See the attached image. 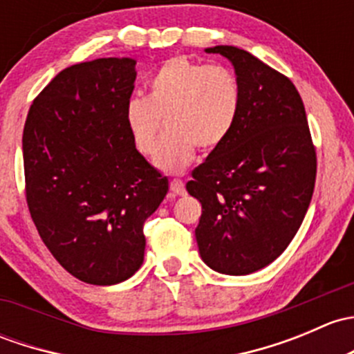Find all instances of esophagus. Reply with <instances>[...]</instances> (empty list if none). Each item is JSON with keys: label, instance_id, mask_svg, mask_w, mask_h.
<instances>
[{"label": "esophagus", "instance_id": "obj_1", "mask_svg": "<svg viewBox=\"0 0 354 354\" xmlns=\"http://www.w3.org/2000/svg\"><path fill=\"white\" fill-rule=\"evenodd\" d=\"M169 188H171V192L176 193V195H185V193H187V188H185V183H183V181H181V180H178V178H174V180L171 181Z\"/></svg>", "mask_w": 354, "mask_h": 354}]
</instances>
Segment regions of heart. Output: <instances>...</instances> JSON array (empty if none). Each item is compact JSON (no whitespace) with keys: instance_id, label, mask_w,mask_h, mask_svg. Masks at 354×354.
Listing matches in <instances>:
<instances>
[{"instance_id":"b5f03b06","label":"heart","mask_w":354,"mask_h":354,"mask_svg":"<svg viewBox=\"0 0 354 354\" xmlns=\"http://www.w3.org/2000/svg\"><path fill=\"white\" fill-rule=\"evenodd\" d=\"M241 106L243 88L232 69L173 57L151 76L147 96L129 100L125 124L139 152L149 156L156 151L165 120L167 132L154 162L176 173L193 161L196 147L214 151L225 142Z\"/></svg>"}]
</instances>
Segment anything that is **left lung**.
Here are the masks:
<instances>
[{
    "label": "left lung",
    "mask_w": 354,
    "mask_h": 354,
    "mask_svg": "<svg viewBox=\"0 0 354 354\" xmlns=\"http://www.w3.org/2000/svg\"><path fill=\"white\" fill-rule=\"evenodd\" d=\"M205 52L232 62L243 106L232 133L193 169L187 189L202 203L195 236L203 263L241 277L273 263L292 243L310 205L317 158L288 77L237 47Z\"/></svg>",
    "instance_id": "obj_1"
}]
</instances>
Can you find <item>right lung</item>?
<instances>
[{"label":"right lung","instance_id":"1","mask_svg":"<svg viewBox=\"0 0 354 354\" xmlns=\"http://www.w3.org/2000/svg\"><path fill=\"white\" fill-rule=\"evenodd\" d=\"M136 61L103 57L57 74L24 129L32 221L59 265L91 285H115L144 261V222L167 178L136 149L125 124Z\"/></svg>","mask_w":354,"mask_h":354}]
</instances>
